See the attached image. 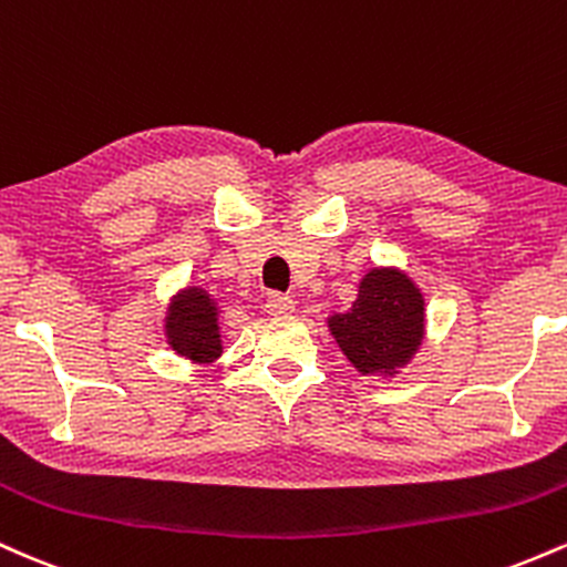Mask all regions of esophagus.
Listing matches in <instances>:
<instances>
[{
	"label": "esophagus",
	"mask_w": 567,
	"mask_h": 567,
	"mask_svg": "<svg viewBox=\"0 0 567 567\" xmlns=\"http://www.w3.org/2000/svg\"><path fill=\"white\" fill-rule=\"evenodd\" d=\"M292 309H296V303H292L290 296H282V292H269V298H266L264 303L266 315H275V317L290 315Z\"/></svg>",
	"instance_id": "esophagus-1"
}]
</instances>
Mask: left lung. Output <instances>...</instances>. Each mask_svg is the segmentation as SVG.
<instances>
[{
    "label": "left lung",
    "mask_w": 567,
    "mask_h": 567,
    "mask_svg": "<svg viewBox=\"0 0 567 567\" xmlns=\"http://www.w3.org/2000/svg\"><path fill=\"white\" fill-rule=\"evenodd\" d=\"M328 328L362 375L392 379L424 341V292L396 266H375L362 277L351 309L330 315Z\"/></svg>",
    "instance_id": "8db88e82"
}]
</instances>
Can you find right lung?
Wrapping results in <instances>:
<instances>
[{"mask_svg":"<svg viewBox=\"0 0 567 567\" xmlns=\"http://www.w3.org/2000/svg\"><path fill=\"white\" fill-rule=\"evenodd\" d=\"M165 338L175 354L194 365L216 362L224 354L216 298L197 285L175 292L165 315Z\"/></svg>","mask_w":567,"mask_h":567,"instance_id":"1","label":"right lung"}]
</instances>
